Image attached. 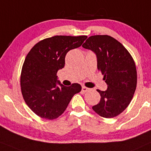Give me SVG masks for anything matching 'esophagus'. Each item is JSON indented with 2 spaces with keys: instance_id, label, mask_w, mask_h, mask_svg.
<instances>
[{
  "instance_id": "1",
  "label": "esophagus",
  "mask_w": 151,
  "mask_h": 151,
  "mask_svg": "<svg viewBox=\"0 0 151 151\" xmlns=\"http://www.w3.org/2000/svg\"><path fill=\"white\" fill-rule=\"evenodd\" d=\"M89 90H90V89L87 88V87H82V91H83V92H88Z\"/></svg>"
}]
</instances>
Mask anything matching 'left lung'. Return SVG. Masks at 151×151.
<instances>
[{"label":"left lung","instance_id":"left-lung-1","mask_svg":"<svg viewBox=\"0 0 151 151\" xmlns=\"http://www.w3.org/2000/svg\"><path fill=\"white\" fill-rule=\"evenodd\" d=\"M83 47L96 54L98 70L108 85L106 91L97 90L101 99L92 109L104 118H114L129 106L135 92L137 75L132 57L120 42L107 35L89 37Z\"/></svg>","mask_w":151,"mask_h":151}]
</instances>
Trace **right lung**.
I'll return each instance as SVG.
<instances>
[{"mask_svg":"<svg viewBox=\"0 0 151 151\" xmlns=\"http://www.w3.org/2000/svg\"><path fill=\"white\" fill-rule=\"evenodd\" d=\"M87 36H55L40 40L28 53L22 66L20 84L23 98L33 113L53 120L64 112L74 94L81 91L78 83L63 85L57 73L65 65L70 50L79 47Z\"/></svg>","mask_w":151,"mask_h":151,"instance_id":"add662e5","label":"right lung"}]
</instances>
